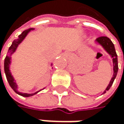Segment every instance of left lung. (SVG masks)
<instances>
[{
  "mask_svg": "<svg viewBox=\"0 0 124 124\" xmlns=\"http://www.w3.org/2000/svg\"><path fill=\"white\" fill-rule=\"evenodd\" d=\"M96 41L97 43H99L106 50L107 53L110 55L112 58V61H113V70H114V74L113 77H112L111 80H110V83H109L108 85L107 86V88H106V90L104 91L103 93H106L107 91H108L109 88H111V86L113 84L114 80L117 76V70H118V64H117V56L116 54V51L115 49V46L114 44L112 43V41L109 39L108 37L106 36H101V37H98L96 39Z\"/></svg>",
  "mask_w": 124,
  "mask_h": 124,
  "instance_id": "1",
  "label": "left lung"
}]
</instances>
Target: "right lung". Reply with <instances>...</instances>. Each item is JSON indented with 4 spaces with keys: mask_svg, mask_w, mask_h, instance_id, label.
Wrapping results in <instances>:
<instances>
[{
    "mask_svg": "<svg viewBox=\"0 0 124 124\" xmlns=\"http://www.w3.org/2000/svg\"><path fill=\"white\" fill-rule=\"evenodd\" d=\"M34 30L33 28H30L27 30H25L23 31L21 35L18 36V37L15 39L13 41H12V45L9 47V50H8V53H7V55L5 58V60H4V71H5V74H6V77H7V81L9 84V85L11 86V88L13 89V91L15 92L16 93H17L19 95H21L23 97H30V96H32L33 94H35L36 93H38L39 92L34 93V94H27V93H21L19 92H18V85L16 83L15 80H14V78L12 76L11 73H10V70H9V64H10V60H11V55L16 50L18 45L21 43V42L24 39V38L27 36V35L28 34V32L30 31V30Z\"/></svg>",
    "mask_w": 124,
    "mask_h": 124,
    "instance_id": "1",
    "label": "right lung"
}]
</instances>
